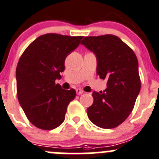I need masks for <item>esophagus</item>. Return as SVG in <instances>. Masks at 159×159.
I'll return each instance as SVG.
<instances>
[{
    "mask_svg": "<svg viewBox=\"0 0 159 159\" xmlns=\"http://www.w3.org/2000/svg\"><path fill=\"white\" fill-rule=\"evenodd\" d=\"M76 93H77L78 95H80V94L83 93V92H84V91L82 90V89H80V88H77V89H76Z\"/></svg>",
    "mask_w": 159,
    "mask_h": 159,
    "instance_id": "1",
    "label": "esophagus"
}]
</instances>
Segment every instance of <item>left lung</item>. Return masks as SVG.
I'll list each match as a JSON object with an SVG mask.
<instances>
[{"instance_id": "left-lung-1", "label": "left lung", "mask_w": 159, "mask_h": 159, "mask_svg": "<svg viewBox=\"0 0 159 159\" xmlns=\"http://www.w3.org/2000/svg\"><path fill=\"white\" fill-rule=\"evenodd\" d=\"M80 44L96 55L97 74L107 80L104 91L93 93V103L87 108L88 117L100 128H116L130 115L141 89L138 59L114 34L85 37Z\"/></svg>"}]
</instances>
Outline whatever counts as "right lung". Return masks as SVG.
<instances>
[{"label": "right lung", "instance_id": "obj_1", "mask_svg": "<svg viewBox=\"0 0 159 159\" xmlns=\"http://www.w3.org/2000/svg\"><path fill=\"white\" fill-rule=\"evenodd\" d=\"M83 36L49 33L33 41L18 61L16 69L18 99L27 118L36 128L52 130L65 120L69 103L76 90L62 89L65 59L74 51Z\"/></svg>", "mask_w": 159, "mask_h": 159}]
</instances>
